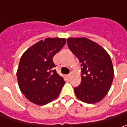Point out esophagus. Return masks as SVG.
<instances>
[{
    "label": "esophagus",
    "instance_id": "esophagus-1",
    "mask_svg": "<svg viewBox=\"0 0 127 127\" xmlns=\"http://www.w3.org/2000/svg\"><path fill=\"white\" fill-rule=\"evenodd\" d=\"M66 78H68V79H69V78L71 77V74L66 75Z\"/></svg>",
    "mask_w": 127,
    "mask_h": 127
}]
</instances>
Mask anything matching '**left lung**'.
Listing matches in <instances>:
<instances>
[{
  "label": "left lung",
  "instance_id": "8db88e82",
  "mask_svg": "<svg viewBox=\"0 0 127 127\" xmlns=\"http://www.w3.org/2000/svg\"><path fill=\"white\" fill-rule=\"evenodd\" d=\"M67 45L82 66V82L74 88L75 95L84 103H98L107 94L113 82L110 56L101 45L85 37L69 38Z\"/></svg>",
  "mask_w": 127,
  "mask_h": 127
}]
</instances>
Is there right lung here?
Returning a JSON list of instances; mask_svg holds the SVG:
<instances>
[{
  "label": "right lung",
  "instance_id": "1",
  "mask_svg": "<svg viewBox=\"0 0 127 127\" xmlns=\"http://www.w3.org/2000/svg\"><path fill=\"white\" fill-rule=\"evenodd\" d=\"M66 43L62 38H46L26 50L19 63L17 77L21 92L39 105L56 98L65 82L57 73L53 57Z\"/></svg>",
  "mask_w": 127,
  "mask_h": 127
}]
</instances>
